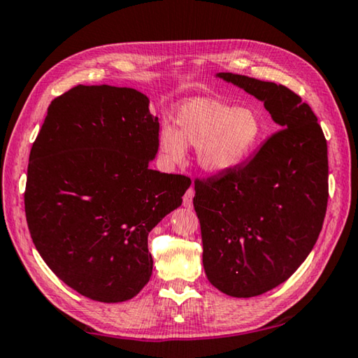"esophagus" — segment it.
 Instances as JSON below:
<instances>
[{
    "label": "esophagus",
    "mask_w": 358,
    "mask_h": 358,
    "mask_svg": "<svg viewBox=\"0 0 358 358\" xmlns=\"http://www.w3.org/2000/svg\"><path fill=\"white\" fill-rule=\"evenodd\" d=\"M192 199H194V189L192 186L189 187V189L186 191V194L183 196V205L186 208H192Z\"/></svg>",
    "instance_id": "obj_1"
}]
</instances>
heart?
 <instances>
[{"mask_svg":"<svg viewBox=\"0 0 358 358\" xmlns=\"http://www.w3.org/2000/svg\"><path fill=\"white\" fill-rule=\"evenodd\" d=\"M175 129L159 132V151L169 164L185 159V147L196 148L197 166L210 175L227 173L246 161L265 134V117L257 107L196 98L175 113Z\"/></svg>","mask_w":358,"mask_h":358,"instance_id":"heart-1","label":"heart"}]
</instances>
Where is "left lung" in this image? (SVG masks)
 <instances>
[{"label": "left lung", "instance_id": "left-lung-1", "mask_svg": "<svg viewBox=\"0 0 358 358\" xmlns=\"http://www.w3.org/2000/svg\"><path fill=\"white\" fill-rule=\"evenodd\" d=\"M216 77L262 101L281 128L250 161L194 181L205 275L222 294L250 299L289 280L316 245L329 201L327 141L311 107L284 85Z\"/></svg>", "mask_w": 358, "mask_h": 358}]
</instances>
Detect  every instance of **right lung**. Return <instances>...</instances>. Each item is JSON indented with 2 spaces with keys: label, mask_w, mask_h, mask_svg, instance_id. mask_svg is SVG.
Segmentation results:
<instances>
[{
  "label": "right lung",
  "mask_w": 358,
  "mask_h": 358,
  "mask_svg": "<svg viewBox=\"0 0 358 358\" xmlns=\"http://www.w3.org/2000/svg\"><path fill=\"white\" fill-rule=\"evenodd\" d=\"M134 88L78 85L58 96L29 153L25 213L36 250L69 287L102 303L150 281L148 234L191 180L148 164L159 121Z\"/></svg>",
  "instance_id": "right-lung-1"
}]
</instances>
